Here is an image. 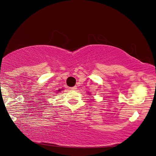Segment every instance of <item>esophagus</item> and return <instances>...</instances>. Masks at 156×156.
Wrapping results in <instances>:
<instances>
[{
  "instance_id": "34e87169",
  "label": "esophagus",
  "mask_w": 156,
  "mask_h": 156,
  "mask_svg": "<svg viewBox=\"0 0 156 156\" xmlns=\"http://www.w3.org/2000/svg\"><path fill=\"white\" fill-rule=\"evenodd\" d=\"M76 89H77V86H74V87H71V90H76Z\"/></svg>"
}]
</instances>
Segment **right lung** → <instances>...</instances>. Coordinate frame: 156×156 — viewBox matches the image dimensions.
<instances>
[{"label": "right lung", "instance_id": "add662e5", "mask_svg": "<svg viewBox=\"0 0 156 156\" xmlns=\"http://www.w3.org/2000/svg\"><path fill=\"white\" fill-rule=\"evenodd\" d=\"M59 91H60V90H59ZM59 91H58V92H59Z\"/></svg>", "mask_w": 156, "mask_h": 156}]
</instances>
